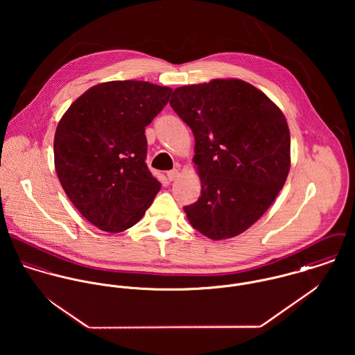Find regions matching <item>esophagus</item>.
I'll use <instances>...</instances> for the list:
<instances>
[{"label": "esophagus", "instance_id": "1", "mask_svg": "<svg viewBox=\"0 0 355 355\" xmlns=\"http://www.w3.org/2000/svg\"><path fill=\"white\" fill-rule=\"evenodd\" d=\"M166 176L169 180H175L179 178V171L178 169H172V171H168L166 172Z\"/></svg>", "mask_w": 355, "mask_h": 355}]
</instances>
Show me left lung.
Here are the masks:
<instances>
[{
	"mask_svg": "<svg viewBox=\"0 0 355 355\" xmlns=\"http://www.w3.org/2000/svg\"><path fill=\"white\" fill-rule=\"evenodd\" d=\"M171 106L196 138L201 197L184 206L190 224L213 241L234 238L268 210L290 171V130L282 110L239 79L173 92Z\"/></svg>",
	"mask_w": 355,
	"mask_h": 355,
	"instance_id": "obj_1",
	"label": "left lung"
}]
</instances>
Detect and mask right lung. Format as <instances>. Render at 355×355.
Returning a JSON list of instances; mask_svg holds the SVG:
<instances>
[{
  "label": "right lung",
  "mask_w": 355,
  "mask_h": 355,
  "mask_svg": "<svg viewBox=\"0 0 355 355\" xmlns=\"http://www.w3.org/2000/svg\"><path fill=\"white\" fill-rule=\"evenodd\" d=\"M171 93L141 80L101 83L73 102L57 125L58 180L80 214L105 232L135 225L161 189L145 162V127Z\"/></svg>",
  "instance_id": "right-lung-1"
}]
</instances>
